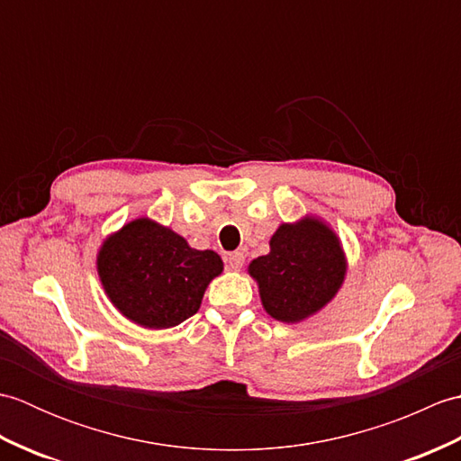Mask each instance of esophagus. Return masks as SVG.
<instances>
[{"label": "esophagus", "mask_w": 461, "mask_h": 461, "mask_svg": "<svg viewBox=\"0 0 461 461\" xmlns=\"http://www.w3.org/2000/svg\"><path fill=\"white\" fill-rule=\"evenodd\" d=\"M243 261H246V256H243L241 251H233V253H228V256H225V266H228V269H231V271L241 269Z\"/></svg>", "instance_id": "34e87169"}]
</instances>
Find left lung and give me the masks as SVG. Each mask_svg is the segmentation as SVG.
<instances>
[{
	"instance_id": "8db88e82",
	"label": "left lung",
	"mask_w": 461,
	"mask_h": 461,
	"mask_svg": "<svg viewBox=\"0 0 461 461\" xmlns=\"http://www.w3.org/2000/svg\"><path fill=\"white\" fill-rule=\"evenodd\" d=\"M271 251L249 263L259 297L273 319L299 322L315 315L337 295L347 273L340 240L325 221L307 215L281 223Z\"/></svg>"
}]
</instances>
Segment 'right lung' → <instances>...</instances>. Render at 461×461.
<instances>
[{
  "label": "right lung",
  "mask_w": 461,
  "mask_h": 461,
  "mask_svg": "<svg viewBox=\"0 0 461 461\" xmlns=\"http://www.w3.org/2000/svg\"><path fill=\"white\" fill-rule=\"evenodd\" d=\"M96 271L126 319L144 329H170L198 312L223 261L212 249H192L170 228L139 218L103 241Z\"/></svg>",
  "instance_id": "1"
}]
</instances>
